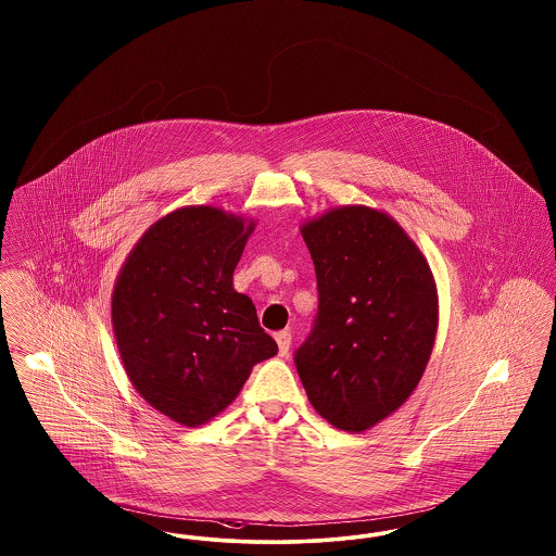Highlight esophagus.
<instances>
[{
    "label": "esophagus",
    "mask_w": 556,
    "mask_h": 556,
    "mask_svg": "<svg viewBox=\"0 0 556 556\" xmlns=\"http://www.w3.org/2000/svg\"><path fill=\"white\" fill-rule=\"evenodd\" d=\"M275 341L279 345V356H288L289 348H291V333L289 331H279L275 334Z\"/></svg>",
    "instance_id": "1"
}]
</instances>
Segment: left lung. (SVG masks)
<instances>
[{
	"instance_id": "obj_1",
	"label": "left lung",
	"mask_w": 556,
	"mask_h": 556,
	"mask_svg": "<svg viewBox=\"0 0 556 556\" xmlns=\"http://www.w3.org/2000/svg\"><path fill=\"white\" fill-rule=\"evenodd\" d=\"M318 312L293 362L314 409L362 432L420 382L434 345L439 298L422 252L389 215L341 206L302 227Z\"/></svg>"
}]
</instances>
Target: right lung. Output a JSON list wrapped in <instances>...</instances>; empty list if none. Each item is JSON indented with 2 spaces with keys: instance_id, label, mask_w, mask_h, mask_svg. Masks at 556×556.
Masks as SVG:
<instances>
[{
  "instance_id": "add662e5",
  "label": "right lung",
  "mask_w": 556,
  "mask_h": 556,
  "mask_svg": "<svg viewBox=\"0 0 556 556\" xmlns=\"http://www.w3.org/2000/svg\"><path fill=\"white\" fill-rule=\"evenodd\" d=\"M254 223L186 206L134 245L112 298L113 331L134 389L161 414L200 426L223 412L254 364L277 354L233 270Z\"/></svg>"
}]
</instances>
